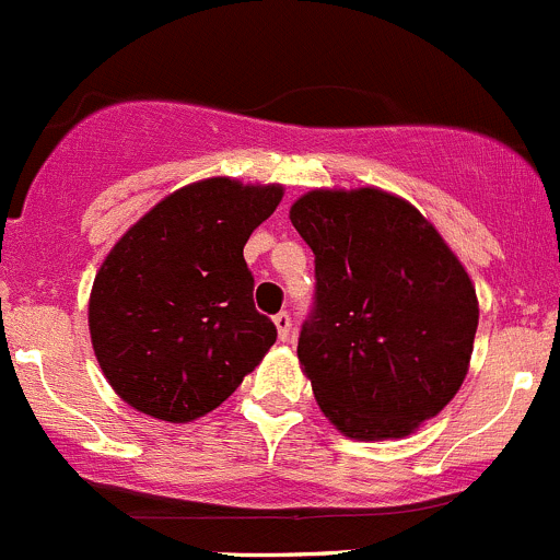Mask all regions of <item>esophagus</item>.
I'll use <instances>...</instances> for the list:
<instances>
[{
	"instance_id": "34e87169",
	"label": "esophagus",
	"mask_w": 560,
	"mask_h": 560,
	"mask_svg": "<svg viewBox=\"0 0 560 560\" xmlns=\"http://www.w3.org/2000/svg\"><path fill=\"white\" fill-rule=\"evenodd\" d=\"M273 323H276V330H279V339L281 341H287L290 339V334H292V317H290V312H279L273 317Z\"/></svg>"
}]
</instances>
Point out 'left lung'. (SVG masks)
I'll return each instance as SVG.
<instances>
[{
	"label": "left lung",
	"mask_w": 560,
	"mask_h": 560,
	"mask_svg": "<svg viewBox=\"0 0 560 560\" xmlns=\"http://www.w3.org/2000/svg\"><path fill=\"white\" fill-rule=\"evenodd\" d=\"M290 221L314 252L298 358L319 410L355 441L410 435L468 374L474 281L424 215L380 188L308 191Z\"/></svg>",
	"instance_id": "8db88e82"
}]
</instances>
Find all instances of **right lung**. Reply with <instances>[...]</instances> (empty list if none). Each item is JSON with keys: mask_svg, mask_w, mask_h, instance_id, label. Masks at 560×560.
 I'll return each instance as SVG.
<instances>
[{"mask_svg": "<svg viewBox=\"0 0 560 560\" xmlns=\"http://www.w3.org/2000/svg\"><path fill=\"white\" fill-rule=\"evenodd\" d=\"M281 186L230 177L161 199L103 259L90 336L108 385L139 412L186 424L215 410L276 341L243 259Z\"/></svg>", "mask_w": 560, "mask_h": 560, "instance_id": "right-lung-1", "label": "right lung"}]
</instances>
